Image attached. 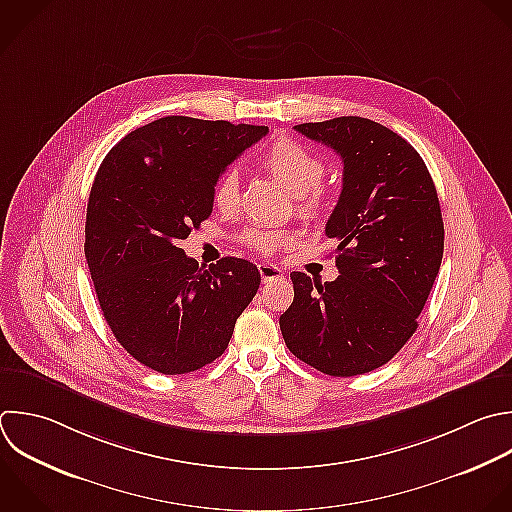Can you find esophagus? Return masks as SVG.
<instances>
[{"instance_id":"34e87169","label":"esophagus","mask_w":512,"mask_h":512,"mask_svg":"<svg viewBox=\"0 0 512 512\" xmlns=\"http://www.w3.org/2000/svg\"><path fill=\"white\" fill-rule=\"evenodd\" d=\"M258 272H260L264 282H272V280L282 278V270L274 264H258Z\"/></svg>"}]
</instances>
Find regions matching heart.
<instances>
[{"instance_id": "b5f03b06", "label": "heart", "mask_w": 512, "mask_h": 512, "mask_svg": "<svg viewBox=\"0 0 512 512\" xmlns=\"http://www.w3.org/2000/svg\"><path fill=\"white\" fill-rule=\"evenodd\" d=\"M260 166L296 200V210L312 218L320 210L322 190L320 180L324 176L322 160L304 148L302 144L280 138L260 156ZM214 208L232 216L240 206V176L236 170H226L214 184L212 190ZM242 242L260 254H274L282 248L292 246L294 236L288 230H248Z\"/></svg>"}]
</instances>
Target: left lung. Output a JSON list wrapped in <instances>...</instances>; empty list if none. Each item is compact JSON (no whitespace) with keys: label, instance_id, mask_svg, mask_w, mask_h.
<instances>
[{"label":"left lung","instance_id":"left-lung-1","mask_svg":"<svg viewBox=\"0 0 512 512\" xmlns=\"http://www.w3.org/2000/svg\"><path fill=\"white\" fill-rule=\"evenodd\" d=\"M344 164L326 222L338 242V278L292 272L294 302L280 316L288 350L330 376L386 364L414 334L444 250L434 182L420 154L392 130L358 116L294 126Z\"/></svg>","mask_w":512,"mask_h":512}]
</instances>
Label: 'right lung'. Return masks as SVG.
Listing matches in <instances>:
<instances>
[{
    "mask_svg": "<svg viewBox=\"0 0 512 512\" xmlns=\"http://www.w3.org/2000/svg\"><path fill=\"white\" fill-rule=\"evenodd\" d=\"M266 134L268 126L168 116L130 132L104 158L84 250L104 318L140 364L188 374L228 348L260 272L242 258L204 270L178 242L212 214L220 174Z\"/></svg>",
    "mask_w": 512,
    "mask_h": 512,
    "instance_id": "add662e5",
    "label": "right lung"
}]
</instances>
